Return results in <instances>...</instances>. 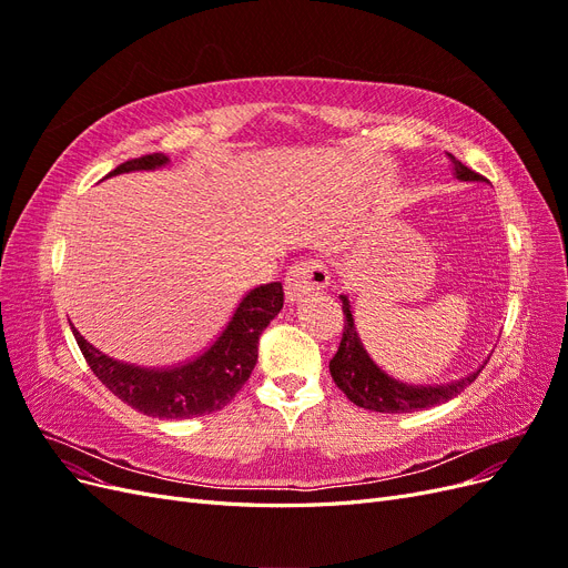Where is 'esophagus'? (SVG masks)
<instances>
[{"instance_id":"obj_1","label":"esophagus","mask_w":568,"mask_h":568,"mask_svg":"<svg viewBox=\"0 0 568 568\" xmlns=\"http://www.w3.org/2000/svg\"><path fill=\"white\" fill-rule=\"evenodd\" d=\"M326 284H329V270H326L322 263H317V261L296 263L286 272V280H284L286 301L298 303L307 294L322 291Z\"/></svg>"}]
</instances>
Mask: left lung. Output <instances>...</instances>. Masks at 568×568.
I'll return each mask as SVG.
<instances>
[{"mask_svg":"<svg viewBox=\"0 0 568 568\" xmlns=\"http://www.w3.org/2000/svg\"><path fill=\"white\" fill-rule=\"evenodd\" d=\"M453 163V173L462 182H480L478 173L459 163L453 153H448ZM343 301V315H346V326H343V338L336 355L329 363L332 379L336 386L348 395V400L357 407H365L372 412H386V415H400V412H415L424 407H434L440 403H448L457 393L467 388L478 372L484 369L480 365L476 372L462 376L450 384H436V386H419L409 384L407 379H395L393 374L382 369V365L374 363V357L367 353L363 338H359L353 307L346 294L338 296Z\"/></svg>","mask_w":568,"mask_h":568,"instance_id":"1","label":"left lung"}]
</instances>
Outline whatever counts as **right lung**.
Returning <instances> with one entry per match:
<instances>
[{"mask_svg":"<svg viewBox=\"0 0 568 568\" xmlns=\"http://www.w3.org/2000/svg\"><path fill=\"white\" fill-rule=\"evenodd\" d=\"M168 163L170 159L163 153H146L142 159L120 163L106 178L134 170H156ZM282 305L284 288L280 282L251 288L213 346L192 363L170 369H144L120 363L97 351L75 326L73 336L99 382L132 409L159 419H189L222 409L242 390L257 363V341L265 326L280 315Z\"/></svg>","mask_w":568,"mask_h":568,"instance_id":"obj_1","label":"right lung"}]
</instances>
